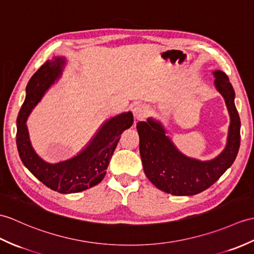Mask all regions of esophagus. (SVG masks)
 Returning a JSON list of instances; mask_svg holds the SVG:
<instances>
[{
  "mask_svg": "<svg viewBox=\"0 0 254 254\" xmlns=\"http://www.w3.org/2000/svg\"><path fill=\"white\" fill-rule=\"evenodd\" d=\"M146 114H147V109L144 105L138 104L133 108V115L136 120H143Z\"/></svg>",
  "mask_w": 254,
  "mask_h": 254,
  "instance_id": "34e87169",
  "label": "esophagus"
}]
</instances>
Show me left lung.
<instances>
[{
  "mask_svg": "<svg viewBox=\"0 0 254 254\" xmlns=\"http://www.w3.org/2000/svg\"><path fill=\"white\" fill-rule=\"evenodd\" d=\"M213 73L215 86L225 99L231 116L227 145L213 160L199 161L181 154L166 136L160 122L148 119L136 125L146 176L159 190L174 196H191L205 190L232 166L238 154L240 118L234 103V88L228 76L221 70Z\"/></svg>",
  "mask_w": 254,
  "mask_h": 254,
  "instance_id": "obj_1",
  "label": "left lung"
}]
</instances>
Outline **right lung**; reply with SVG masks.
<instances>
[{
  "label": "right lung",
  "mask_w": 254,
  "mask_h": 254,
  "mask_svg": "<svg viewBox=\"0 0 254 254\" xmlns=\"http://www.w3.org/2000/svg\"><path fill=\"white\" fill-rule=\"evenodd\" d=\"M64 64L63 57L47 61L29 81L25 103L17 118L16 144L22 163L35 178L53 190L71 193L85 190L102 182L122 132L133 125V115L128 111L111 118L86 148L70 160L56 164L43 161L32 149L26 121L44 92L61 74Z\"/></svg>",
  "instance_id": "right-lung-1"
}]
</instances>
